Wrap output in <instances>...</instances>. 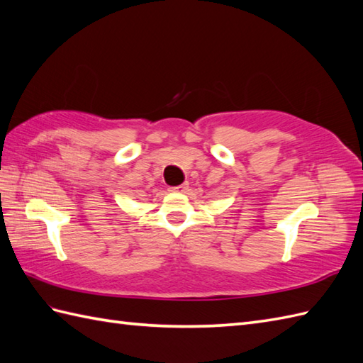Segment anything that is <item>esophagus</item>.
Segmentation results:
<instances>
[{
    "instance_id": "obj_1",
    "label": "esophagus",
    "mask_w": 363,
    "mask_h": 363,
    "mask_svg": "<svg viewBox=\"0 0 363 363\" xmlns=\"http://www.w3.org/2000/svg\"><path fill=\"white\" fill-rule=\"evenodd\" d=\"M185 189H187V185L182 184V185H178V187H169V191H179V193H182V191H185Z\"/></svg>"
}]
</instances>
